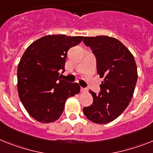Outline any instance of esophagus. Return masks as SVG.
Instances as JSON below:
<instances>
[{"label":"esophagus","instance_id":"1","mask_svg":"<svg viewBox=\"0 0 153 153\" xmlns=\"http://www.w3.org/2000/svg\"><path fill=\"white\" fill-rule=\"evenodd\" d=\"M80 91H81V92H88V89L87 88H80Z\"/></svg>","mask_w":153,"mask_h":153}]
</instances>
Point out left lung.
Wrapping results in <instances>:
<instances>
[{"label":"left lung","mask_w":153,"mask_h":153,"mask_svg":"<svg viewBox=\"0 0 153 153\" xmlns=\"http://www.w3.org/2000/svg\"><path fill=\"white\" fill-rule=\"evenodd\" d=\"M84 43L96 57L98 74L104 79L99 94L89 91L93 103L83 111L94 123H110L126 109L133 97L137 79L135 60L131 51L114 37L85 36Z\"/></svg>","instance_id":"left-lung-1"}]
</instances>
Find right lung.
<instances>
[{"label": "right lung", "mask_w": 153, "mask_h": 153, "mask_svg": "<svg viewBox=\"0 0 153 153\" xmlns=\"http://www.w3.org/2000/svg\"><path fill=\"white\" fill-rule=\"evenodd\" d=\"M84 36L47 35L26 48L18 65L17 88L20 100L27 113L40 123L57 120L69 97L79 94L77 83L61 79L70 48Z\"/></svg>", "instance_id": "right-lung-1"}]
</instances>
